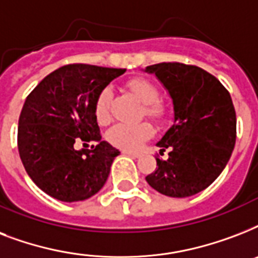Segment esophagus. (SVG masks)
Wrapping results in <instances>:
<instances>
[{
  "instance_id": "esophagus-1",
  "label": "esophagus",
  "mask_w": 258,
  "mask_h": 258,
  "mask_svg": "<svg viewBox=\"0 0 258 258\" xmlns=\"http://www.w3.org/2000/svg\"><path fill=\"white\" fill-rule=\"evenodd\" d=\"M123 154H124V155H128V157H131V158H139V157H141V154L133 153V151H123Z\"/></svg>"
}]
</instances>
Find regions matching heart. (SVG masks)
<instances>
[{
  "instance_id": "heart-1",
  "label": "heart",
  "mask_w": 258,
  "mask_h": 258,
  "mask_svg": "<svg viewBox=\"0 0 258 258\" xmlns=\"http://www.w3.org/2000/svg\"><path fill=\"white\" fill-rule=\"evenodd\" d=\"M127 87L139 100L145 104V113L158 121H163L167 116V108L159 103L158 88L146 79H133L127 83ZM112 99V92L109 88H104L95 101V116L100 124H105L109 120V104ZM154 130L150 123H117L107 134L108 141L113 146L125 151H137L149 138H151Z\"/></svg>"
}]
</instances>
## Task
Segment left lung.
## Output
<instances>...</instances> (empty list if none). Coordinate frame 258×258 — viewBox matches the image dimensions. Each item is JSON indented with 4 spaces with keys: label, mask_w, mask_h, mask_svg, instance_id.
I'll return each instance as SVG.
<instances>
[{
    "label": "left lung",
    "mask_w": 258,
    "mask_h": 258,
    "mask_svg": "<svg viewBox=\"0 0 258 258\" xmlns=\"http://www.w3.org/2000/svg\"><path fill=\"white\" fill-rule=\"evenodd\" d=\"M169 92L174 124L157 143L170 150L146 176L163 196L191 197L218 178L236 145V111L230 93L218 79L196 66L161 62L146 67Z\"/></svg>",
    "instance_id": "1"
}]
</instances>
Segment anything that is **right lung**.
<instances>
[{"label":"right lung","mask_w":258,"mask_h":258,"mask_svg":"<svg viewBox=\"0 0 258 258\" xmlns=\"http://www.w3.org/2000/svg\"><path fill=\"white\" fill-rule=\"evenodd\" d=\"M125 70L70 64L44 78L26 97L18 120V153L28 175L62 202L95 196L109 175L119 150L101 141L95 101ZM95 143L92 150L73 145Z\"/></svg>","instance_id":"right-lung-1"}]
</instances>
